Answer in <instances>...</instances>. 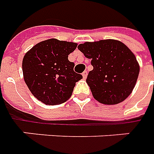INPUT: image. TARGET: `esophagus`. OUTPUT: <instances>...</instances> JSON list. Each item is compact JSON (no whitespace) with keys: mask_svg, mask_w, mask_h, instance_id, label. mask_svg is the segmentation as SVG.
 I'll return each mask as SVG.
<instances>
[{"mask_svg":"<svg viewBox=\"0 0 154 154\" xmlns=\"http://www.w3.org/2000/svg\"><path fill=\"white\" fill-rule=\"evenodd\" d=\"M87 75H88V74H87V71H84L82 73L83 78H84V79H86V77H87Z\"/></svg>","mask_w":154,"mask_h":154,"instance_id":"34e87169","label":"esophagus"}]
</instances>
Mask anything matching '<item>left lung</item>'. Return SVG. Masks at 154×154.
I'll return each instance as SVG.
<instances>
[{"instance_id":"1","label":"left lung","mask_w":154,"mask_h":154,"mask_svg":"<svg viewBox=\"0 0 154 154\" xmlns=\"http://www.w3.org/2000/svg\"><path fill=\"white\" fill-rule=\"evenodd\" d=\"M78 49L91 59L93 70L86 82L94 98L104 104L124 101L134 88L139 74L135 55L120 41L103 40L85 42Z\"/></svg>"}]
</instances>
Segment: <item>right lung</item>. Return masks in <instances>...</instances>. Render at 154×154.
I'll return each instance as SVG.
<instances>
[{
    "label": "right lung",
    "mask_w": 154,
    "mask_h": 154,
    "mask_svg": "<svg viewBox=\"0 0 154 154\" xmlns=\"http://www.w3.org/2000/svg\"><path fill=\"white\" fill-rule=\"evenodd\" d=\"M76 47L74 42L49 39L35 45L25 54L24 79L37 100L54 105L70 98L75 83L83 78L74 71L75 64L68 60Z\"/></svg>",
    "instance_id": "1"
}]
</instances>
